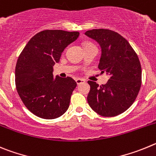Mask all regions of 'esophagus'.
<instances>
[{
  "instance_id": "1",
  "label": "esophagus",
  "mask_w": 156,
  "mask_h": 156,
  "mask_svg": "<svg viewBox=\"0 0 156 156\" xmlns=\"http://www.w3.org/2000/svg\"><path fill=\"white\" fill-rule=\"evenodd\" d=\"M75 81H76V83L78 84V85H80V84L85 82V80L83 79V78H76V79H75Z\"/></svg>"
}]
</instances>
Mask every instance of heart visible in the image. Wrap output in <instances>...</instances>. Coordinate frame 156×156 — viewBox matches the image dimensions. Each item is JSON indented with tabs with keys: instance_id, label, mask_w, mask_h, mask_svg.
Segmentation results:
<instances>
[{
	"instance_id": "b5f03b06",
	"label": "heart",
	"mask_w": 156,
	"mask_h": 156,
	"mask_svg": "<svg viewBox=\"0 0 156 156\" xmlns=\"http://www.w3.org/2000/svg\"><path fill=\"white\" fill-rule=\"evenodd\" d=\"M88 44H91V43H86V44H85V46H86V45H88Z\"/></svg>"
}]
</instances>
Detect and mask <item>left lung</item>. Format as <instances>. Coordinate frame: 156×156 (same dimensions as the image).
Instances as JSON below:
<instances>
[{
	"mask_svg": "<svg viewBox=\"0 0 156 156\" xmlns=\"http://www.w3.org/2000/svg\"><path fill=\"white\" fill-rule=\"evenodd\" d=\"M102 49L98 68L109 79L105 85L88 81V105L102 116L126 111L137 98L141 85V67L137 54L126 39L113 30L92 29L85 33Z\"/></svg>",
	"mask_w": 156,
	"mask_h": 156,
	"instance_id": "1",
	"label": "left lung"
}]
</instances>
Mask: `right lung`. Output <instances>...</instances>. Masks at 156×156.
Returning a JSON list of instances; mask_svg holds the SVG:
<instances>
[{
  "mask_svg": "<svg viewBox=\"0 0 156 156\" xmlns=\"http://www.w3.org/2000/svg\"><path fill=\"white\" fill-rule=\"evenodd\" d=\"M78 32L44 30L28 42L15 67L17 92L26 107L40 118L55 119L69 107L76 81L53 75L64 49L78 39Z\"/></svg>",
  "mask_w": 156,
  "mask_h": 156,
  "instance_id": "add662e5",
  "label": "right lung"
}]
</instances>
